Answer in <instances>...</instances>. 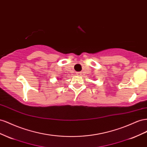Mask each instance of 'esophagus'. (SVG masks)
<instances>
[{
	"label": "esophagus",
	"mask_w": 147,
	"mask_h": 147,
	"mask_svg": "<svg viewBox=\"0 0 147 147\" xmlns=\"http://www.w3.org/2000/svg\"><path fill=\"white\" fill-rule=\"evenodd\" d=\"M76 74L78 75V76H81V75H82V73H81V72H77V73H76Z\"/></svg>",
	"instance_id": "obj_1"
}]
</instances>
